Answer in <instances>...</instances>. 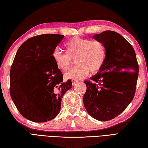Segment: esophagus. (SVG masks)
Segmentation results:
<instances>
[{
	"mask_svg": "<svg viewBox=\"0 0 148 148\" xmlns=\"http://www.w3.org/2000/svg\"><path fill=\"white\" fill-rule=\"evenodd\" d=\"M78 81H79L77 80V79H72V84H73L77 83Z\"/></svg>",
	"mask_w": 148,
	"mask_h": 148,
	"instance_id": "obj_1",
	"label": "esophagus"
}]
</instances>
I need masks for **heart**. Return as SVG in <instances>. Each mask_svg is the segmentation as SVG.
Masks as SVG:
<instances>
[{
    "instance_id": "b5f03b06",
    "label": "heart",
    "mask_w": 148,
    "mask_h": 148,
    "mask_svg": "<svg viewBox=\"0 0 148 148\" xmlns=\"http://www.w3.org/2000/svg\"><path fill=\"white\" fill-rule=\"evenodd\" d=\"M66 54L58 49L53 53V58L56 67L67 71L72 64L71 58H76L77 66L65 72L66 79H78L86 77L90 72H99L103 65L106 57V48L98 40L74 37L64 45Z\"/></svg>"
}]
</instances>
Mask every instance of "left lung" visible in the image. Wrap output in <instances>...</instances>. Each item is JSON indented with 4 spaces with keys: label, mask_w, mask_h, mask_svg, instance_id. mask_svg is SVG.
I'll return each mask as SVG.
<instances>
[{
    "label": "left lung",
    "mask_w": 148,
    "mask_h": 148,
    "mask_svg": "<svg viewBox=\"0 0 148 148\" xmlns=\"http://www.w3.org/2000/svg\"><path fill=\"white\" fill-rule=\"evenodd\" d=\"M93 37L103 44L106 54L98 73L84 81L83 102L92 117L106 121L120 114L133 100L139 65L132 46L119 34L106 30Z\"/></svg>",
    "instance_id": "left-lung-1"
}]
</instances>
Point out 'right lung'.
I'll use <instances>...</instances> for the list:
<instances>
[{"label": "right lung", "mask_w": 148, "mask_h": 148, "mask_svg": "<svg viewBox=\"0 0 148 148\" xmlns=\"http://www.w3.org/2000/svg\"><path fill=\"white\" fill-rule=\"evenodd\" d=\"M64 36L42 34L20 46L10 71V95L20 114L29 120L46 122L55 118L62 98L72 88L56 67L53 53Z\"/></svg>", "instance_id": "1"}]
</instances>
